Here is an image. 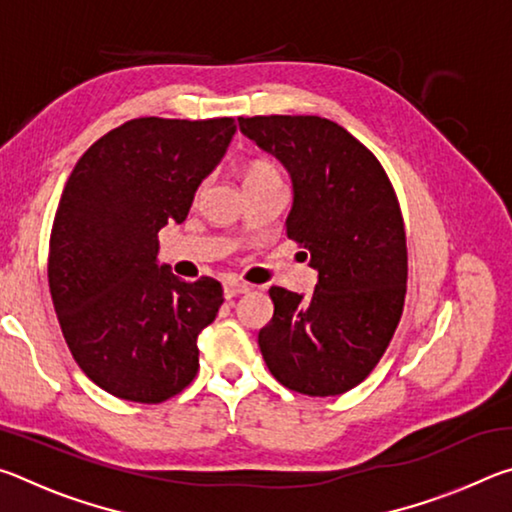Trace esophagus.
Returning <instances> with one entry per match:
<instances>
[{
  "label": "esophagus",
  "mask_w": 512,
  "mask_h": 512,
  "mask_svg": "<svg viewBox=\"0 0 512 512\" xmlns=\"http://www.w3.org/2000/svg\"><path fill=\"white\" fill-rule=\"evenodd\" d=\"M248 291H250V287L244 282H237V280H225L223 282L225 298H237V296H241V293H248Z\"/></svg>",
  "instance_id": "esophagus-1"
}]
</instances>
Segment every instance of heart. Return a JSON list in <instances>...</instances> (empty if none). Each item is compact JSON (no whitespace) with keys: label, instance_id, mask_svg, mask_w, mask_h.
<instances>
[{"label":"heart","instance_id":"1","mask_svg":"<svg viewBox=\"0 0 512 512\" xmlns=\"http://www.w3.org/2000/svg\"><path fill=\"white\" fill-rule=\"evenodd\" d=\"M241 176H244V185L246 183H259V180L280 178V176H277L273 164L266 162V160H250L244 167V171H241Z\"/></svg>","mask_w":512,"mask_h":512}]
</instances>
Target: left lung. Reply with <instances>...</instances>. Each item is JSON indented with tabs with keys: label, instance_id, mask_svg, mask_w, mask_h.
<instances>
[{
	"label": "left lung",
	"instance_id": "8db88e82",
	"mask_svg": "<svg viewBox=\"0 0 512 512\" xmlns=\"http://www.w3.org/2000/svg\"><path fill=\"white\" fill-rule=\"evenodd\" d=\"M239 131L287 169L284 228L318 273L309 296L271 287L275 309L259 350L291 391L341 395L377 366L402 316L409 268L391 180L366 146L323 117H239Z\"/></svg>",
	"mask_w": 512,
	"mask_h": 512
}]
</instances>
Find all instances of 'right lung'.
<instances>
[{"label":"right lung","instance_id":"right-lung-1","mask_svg":"<svg viewBox=\"0 0 512 512\" xmlns=\"http://www.w3.org/2000/svg\"><path fill=\"white\" fill-rule=\"evenodd\" d=\"M235 133L230 117L126 121L83 153L60 196L51 300L76 363L121 400L158 404L196 377L223 289L160 264L158 232L187 219Z\"/></svg>","mask_w":512,"mask_h":512}]
</instances>
